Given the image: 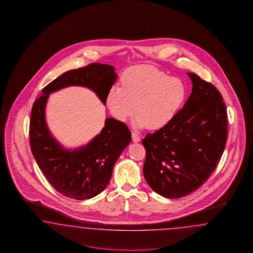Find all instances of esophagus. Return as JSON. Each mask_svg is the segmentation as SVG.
<instances>
[{
    "label": "esophagus",
    "instance_id": "34e87169",
    "mask_svg": "<svg viewBox=\"0 0 253 253\" xmlns=\"http://www.w3.org/2000/svg\"><path fill=\"white\" fill-rule=\"evenodd\" d=\"M131 138H132V141H133L134 143H138V142H140V140H141L140 136L138 135L136 132H134V131L131 132Z\"/></svg>",
    "mask_w": 253,
    "mask_h": 253
}]
</instances>
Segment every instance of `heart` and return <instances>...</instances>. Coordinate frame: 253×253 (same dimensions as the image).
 <instances>
[{
	"label": "heart",
	"instance_id": "1",
	"mask_svg": "<svg viewBox=\"0 0 253 253\" xmlns=\"http://www.w3.org/2000/svg\"><path fill=\"white\" fill-rule=\"evenodd\" d=\"M121 82L122 86L113 85L107 91V109L119 122L127 121L136 110L134 125L139 128L165 127L176 117L186 98V86L181 79L153 67L127 69Z\"/></svg>",
	"mask_w": 253,
	"mask_h": 253
}]
</instances>
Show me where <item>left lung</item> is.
<instances>
[{"mask_svg": "<svg viewBox=\"0 0 253 253\" xmlns=\"http://www.w3.org/2000/svg\"><path fill=\"white\" fill-rule=\"evenodd\" d=\"M192 92L172 122L147 134L143 172L162 197L179 199L207 181L221 159L227 139V113L215 86L187 73Z\"/></svg>", "mask_w": 253, "mask_h": 253, "instance_id": "obj_1", "label": "left lung"}]
</instances>
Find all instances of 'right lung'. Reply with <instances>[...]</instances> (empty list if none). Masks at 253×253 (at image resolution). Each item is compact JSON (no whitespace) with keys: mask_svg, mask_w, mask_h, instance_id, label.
I'll return each mask as SVG.
<instances>
[{"mask_svg":"<svg viewBox=\"0 0 253 253\" xmlns=\"http://www.w3.org/2000/svg\"><path fill=\"white\" fill-rule=\"evenodd\" d=\"M117 78L114 67L99 63L69 70L45 86L32 107L30 123L32 155L51 185L70 199H92L106 188L116 161L130 144L131 134L124 123L107 118L99 134L87 145L74 149L65 148L47 127V100L50 93L63 88L84 86L95 92L106 105L107 91Z\"/></svg>","mask_w":253,"mask_h":253,"instance_id":"obj_1","label":"right lung"}]
</instances>
